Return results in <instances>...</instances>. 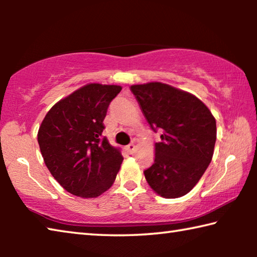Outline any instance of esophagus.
<instances>
[{"label": "esophagus", "instance_id": "1", "mask_svg": "<svg viewBox=\"0 0 257 257\" xmlns=\"http://www.w3.org/2000/svg\"><path fill=\"white\" fill-rule=\"evenodd\" d=\"M125 149H127V151L129 152L130 154H133L134 151H135V144H134V143H130L129 145L125 146Z\"/></svg>", "mask_w": 257, "mask_h": 257}]
</instances>
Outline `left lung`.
<instances>
[{"instance_id":"1","label":"left lung","mask_w":257,"mask_h":257,"mask_svg":"<svg viewBox=\"0 0 257 257\" xmlns=\"http://www.w3.org/2000/svg\"><path fill=\"white\" fill-rule=\"evenodd\" d=\"M151 128L162 132L144 175L155 193L178 198L194 188L211 163L216 122L201 99L162 82L130 87Z\"/></svg>"}]
</instances>
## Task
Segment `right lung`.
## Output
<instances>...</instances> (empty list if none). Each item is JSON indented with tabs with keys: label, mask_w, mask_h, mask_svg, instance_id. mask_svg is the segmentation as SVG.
Wrapping results in <instances>:
<instances>
[{
	"label": "right lung",
	"mask_w": 257,
	"mask_h": 257,
	"mask_svg": "<svg viewBox=\"0 0 257 257\" xmlns=\"http://www.w3.org/2000/svg\"><path fill=\"white\" fill-rule=\"evenodd\" d=\"M121 87L88 84L47 112L37 139L54 179L72 195L97 197L115 180L122 155L102 136L107 107Z\"/></svg>",
	"instance_id": "1"
}]
</instances>
